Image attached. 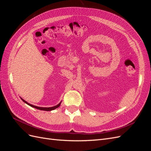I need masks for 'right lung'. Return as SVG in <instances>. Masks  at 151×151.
Listing matches in <instances>:
<instances>
[{"mask_svg":"<svg viewBox=\"0 0 151 151\" xmlns=\"http://www.w3.org/2000/svg\"><path fill=\"white\" fill-rule=\"evenodd\" d=\"M21 99L22 100V101H23L25 103H26L27 104H28V105H29L30 106H31V107H33V108H36V109H40V110H44V111H52V110H53V109H56V108H58L59 106H60V104H61V102L59 103L58 104H57V105H56V106H53V107H48V108H44V107H38V106H34V105H33V104H29V103H28V102H26L25 100H24V99H22V98H21Z\"/></svg>","mask_w":151,"mask_h":151,"instance_id":"obj_1","label":"right lung"}]
</instances>
